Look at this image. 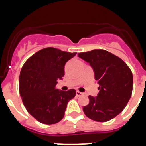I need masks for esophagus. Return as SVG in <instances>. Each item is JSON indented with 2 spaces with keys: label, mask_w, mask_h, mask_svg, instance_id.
Wrapping results in <instances>:
<instances>
[{
  "label": "esophagus",
  "mask_w": 146,
  "mask_h": 146,
  "mask_svg": "<svg viewBox=\"0 0 146 146\" xmlns=\"http://www.w3.org/2000/svg\"><path fill=\"white\" fill-rule=\"evenodd\" d=\"M81 95H82V93L80 92L79 91H76V96H80Z\"/></svg>",
  "instance_id": "esophagus-1"
}]
</instances>
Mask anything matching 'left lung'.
<instances>
[{
	"label": "left lung",
	"instance_id": "left-lung-1",
	"mask_svg": "<svg viewBox=\"0 0 146 146\" xmlns=\"http://www.w3.org/2000/svg\"><path fill=\"white\" fill-rule=\"evenodd\" d=\"M78 57L89 63L99 85L96 97L89 96L85 115L98 122H106L123 111L132 93L133 76L129 67L116 55L104 50L80 52Z\"/></svg>",
	"mask_w": 146,
	"mask_h": 146
}]
</instances>
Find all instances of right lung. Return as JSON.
Wrapping results in <instances>:
<instances>
[{"label":"right lung","instance_id":"obj_1","mask_svg":"<svg viewBox=\"0 0 146 146\" xmlns=\"http://www.w3.org/2000/svg\"><path fill=\"white\" fill-rule=\"evenodd\" d=\"M76 54L47 47L23 65L19 79L20 96L27 111L40 123L50 125L61 121L67 104L75 96L74 89L60 91L56 85L64 76L66 63Z\"/></svg>","mask_w":146,"mask_h":146}]
</instances>
